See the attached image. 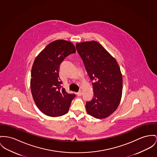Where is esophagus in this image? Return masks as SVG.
Segmentation results:
<instances>
[{
	"instance_id": "34e87169",
	"label": "esophagus",
	"mask_w": 157,
	"mask_h": 157,
	"mask_svg": "<svg viewBox=\"0 0 157 157\" xmlns=\"http://www.w3.org/2000/svg\"><path fill=\"white\" fill-rule=\"evenodd\" d=\"M77 94L78 96H82V91H79L78 92H77Z\"/></svg>"
}]
</instances>
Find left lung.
<instances>
[{
  "label": "left lung",
  "mask_w": 157,
  "mask_h": 157,
  "mask_svg": "<svg viewBox=\"0 0 157 157\" xmlns=\"http://www.w3.org/2000/svg\"><path fill=\"white\" fill-rule=\"evenodd\" d=\"M77 51L83 61L92 82L94 97L86 104L89 115L102 119L112 114L120 103L123 76L115 58L98 42L76 43Z\"/></svg>",
  "instance_id": "8db88e82"
}]
</instances>
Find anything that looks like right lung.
<instances>
[{"mask_svg":"<svg viewBox=\"0 0 157 157\" xmlns=\"http://www.w3.org/2000/svg\"><path fill=\"white\" fill-rule=\"evenodd\" d=\"M73 43L65 40L50 43L36 56L33 64L30 87L33 100L44 114L59 117L68 113L75 94L61 88L59 77L61 63L75 53Z\"/></svg>","mask_w":157,"mask_h":157,"instance_id":"obj_1","label":"right lung"}]
</instances>
